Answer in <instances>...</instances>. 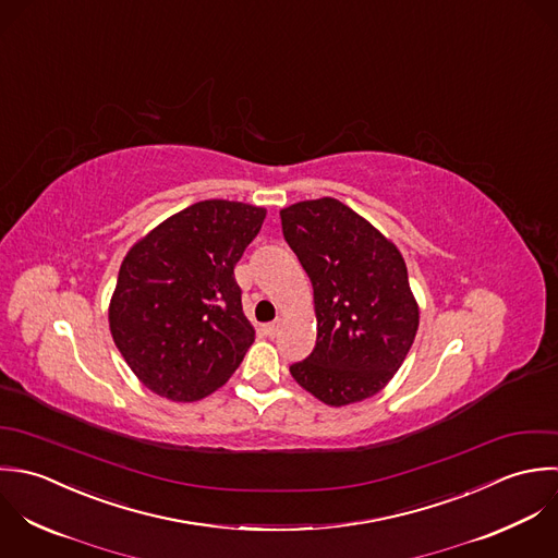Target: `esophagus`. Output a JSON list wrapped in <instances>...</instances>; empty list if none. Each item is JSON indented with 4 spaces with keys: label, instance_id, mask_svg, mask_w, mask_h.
<instances>
[{
    "label": "esophagus",
    "instance_id": "obj_1",
    "mask_svg": "<svg viewBox=\"0 0 558 558\" xmlns=\"http://www.w3.org/2000/svg\"><path fill=\"white\" fill-rule=\"evenodd\" d=\"M279 329H281V320H275V323H270V325H266V333L270 336V338H277V333H279Z\"/></svg>",
    "mask_w": 558,
    "mask_h": 558
}]
</instances>
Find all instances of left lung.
I'll return each instance as SVG.
<instances>
[{"instance_id": "left-lung-1", "label": "left lung", "mask_w": 558, "mask_h": 558, "mask_svg": "<svg viewBox=\"0 0 558 558\" xmlns=\"http://www.w3.org/2000/svg\"><path fill=\"white\" fill-rule=\"evenodd\" d=\"M283 238L314 288L316 347L290 366L294 380L331 407L362 402L402 366L420 325L407 266L391 240L338 198L281 211Z\"/></svg>"}]
</instances>
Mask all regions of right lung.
<instances>
[{
	"instance_id": "obj_1",
	"label": "right lung",
	"mask_w": 558,
	"mask_h": 558,
	"mask_svg": "<svg viewBox=\"0 0 558 558\" xmlns=\"http://www.w3.org/2000/svg\"><path fill=\"white\" fill-rule=\"evenodd\" d=\"M266 209L209 198L169 216L125 255L110 299V333L154 393L194 402L244 360L255 329L242 312L233 268Z\"/></svg>"
}]
</instances>
